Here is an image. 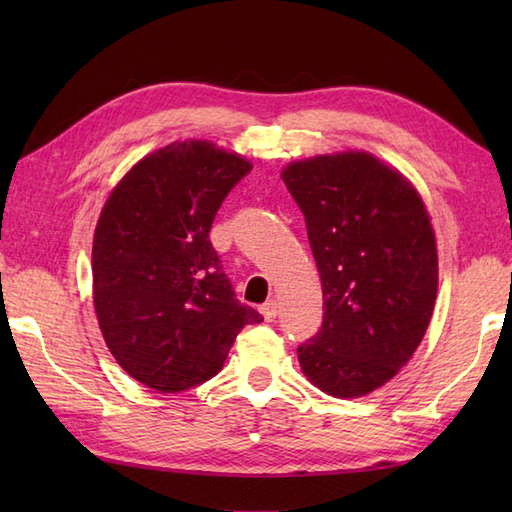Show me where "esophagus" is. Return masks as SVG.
Returning a JSON list of instances; mask_svg holds the SVG:
<instances>
[{"mask_svg": "<svg viewBox=\"0 0 512 512\" xmlns=\"http://www.w3.org/2000/svg\"><path fill=\"white\" fill-rule=\"evenodd\" d=\"M262 314H264L266 321H275L277 319V301L275 299L266 301L262 306Z\"/></svg>", "mask_w": 512, "mask_h": 512, "instance_id": "1", "label": "esophagus"}]
</instances>
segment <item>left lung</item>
<instances>
[{"mask_svg":"<svg viewBox=\"0 0 512 512\" xmlns=\"http://www.w3.org/2000/svg\"><path fill=\"white\" fill-rule=\"evenodd\" d=\"M306 217L323 288L321 330L297 347L303 374L336 398L383 387L429 328L438 292L436 235L418 191L367 151L281 171Z\"/></svg>","mask_w":512,"mask_h":512,"instance_id":"obj_1","label":"left lung"}]
</instances>
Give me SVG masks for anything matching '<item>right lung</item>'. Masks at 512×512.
Returning <instances> with one entry per match:
<instances>
[{
	"label": "right lung",
	"mask_w": 512,
	"mask_h": 512,
	"mask_svg": "<svg viewBox=\"0 0 512 512\" xmlns=\"http://www.w3.org/2000/svg\"><path fill=\"white\" fill-rule=\"evenodd\" d=\"M250 169L206 140L171 143L136 162L101 211L92 277L103 339L129 376L162 394L213 378L244 325L264 321L235 299L209 239Z\"/></svg>",
	"instance_id": "add662e5"
}]
</instances>
